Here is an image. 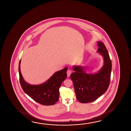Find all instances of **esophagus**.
<instances>
[{
    "mask_svg": "<svg viewBox=\"0 0 131 131\" xmlns=\"http://www.w3.org/2000/svg\"><path fill=\"white\" fill-rule=\"evenodd\" d=\"M67 76H68V77H70V75L71 73H72V71H71V70H70V69H68V71L67 72Z\"/></svg>",
    "mask_w": 131,
    "mask_h": 131,
    "instance_id": "34e87169",
    "label": "esophagus"
}]
</instances>
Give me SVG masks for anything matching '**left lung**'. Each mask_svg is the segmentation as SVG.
<instances>
[{"instance_id":"1","label":"left lung","mask_w":131,"mask_h":131,"mask_svg":"<svg viewBox=\"0 0 131 131\" xmlns=\"http://www.w3.org/2000/svg\"><path fill=\"white\" fill-rule=\"evenodd\" d=\"M97 52L103 56L104 63L98 73H85L84 67L74 66L75 71L70 77L73 84L76 98L80 102L87 103L95 101L106 91L109 86L112 61L104 44L98 41Z\"/></svg>"}]
</instances>
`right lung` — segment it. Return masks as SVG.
I'll list each match as a JSON object with an SVG mask.
<instances>
[{
	"instance_id": "add662e5",
	"label": "right lung",
	"mask_w": 131,
	"mask_h": 131,
	"mask_svg": "<svg viewBox=\"0 0 131 131\" xmlns=\"http://www.w3.org/2000/svg\"><path fill=\"white\" fill-rule=\"evenodd\" d=\"M20 61L21 60L19 61V82L24 92L33 100L41 105H54L59 99V89L61 84L67 76L68 67L54 73L44 83L31 85L27 83L22 77L20 68Z\"/></svg>"
}]
</instances>
